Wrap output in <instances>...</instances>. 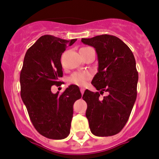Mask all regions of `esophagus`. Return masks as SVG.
I'll return each instance as SVG.
<instances>
[{"label": "esophagus", "instance_id": "esophagus-1", "mask_svg": "<svg viewBox=\"0 0 159 159\" xmlns=\"http://www.w3.org/2000/svg\"><path fill=\"white\" fill-rule=\"evenodd\" d=\"M84 91H85V89H82V88H81V89H80V92H81L82 94H84Z\"/></svg>", "mask_w": 159, "mask_h": 159}]
</instances>
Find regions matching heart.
Instances as JSON below:
<instances>
[{
  "instance_id": "obj_1",
  "label": "heart",
  "mask_w": 159,
  "mask_h": 159,
  "mask_svg": "<svg viewBox=\"0 0 159 159\" xmlns=\"http://www.w3.org/2000/svg\"><path fill=\"white\" fill-rule=\"evenodd\" d=\"M89 48H82L80 50L86 49ZM91 78V74L88 71H77L74 72L71 75L69 76V83L74 85H79V86H84L86 85L87 82Z\"/></svg>"
}]
</instances>
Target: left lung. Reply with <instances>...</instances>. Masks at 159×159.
I'll return each instance as SVG.
<instances>
[{"label":"left lung","instance_id":"left-lung-1","mask_svg":"<svg viewBox=\"0 0 159 159\" xmlns=\"http://www.w3.org/2000/svg\"><path fill=\"white\" fill-rule=\"evenodd\" d=\"M98 54V71L91 84L100 92L85 90V115L91 132L99 137L116 135L127 122L137 98L139 74L129 48L116 36L100 35L82 39ZM104 91L107 96L99 98Z\"/></svg>","mask_w":159,"mask_h":159}]
</instances>
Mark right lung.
I'll list each match as a JSON object with an SVG mask.
<instances>
[{"label": "right lung", "instance_id": "add662e5", "mask_svg": "<svg viewBox=\"0 0 159 159\" xmlns=\"http://www.w3.org/2000/svg\"><path fill=\"white\" fill-rule=\"evenodd\" d=\"M76 39L65 40L50 35L41 36L29 49L20 74V97L30 118L41 135L61 140L70 134L74 102L81 98L79 87L70 85L59 95L52 85H61V57Z\"/></svg>", "mask_w": 159, "mask_h": 159}]
</instances>
